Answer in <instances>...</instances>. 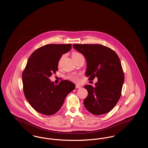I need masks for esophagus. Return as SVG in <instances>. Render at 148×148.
Returning a JSON list of instances; mask_svg holds the SVG:
<instances>
[{
	"instance_id": "obj_1",
	"label": "esophagus",
	"mask_w": 148,
	"mask_h": 148,
	"mask_svg": "<svg viewBox=\"0 0 148 148\" xmlns=\"http://www.w3.org/2000/svg\"><path fill=\"white\" fill-rule=\"evenodd\" d=\"M75 88H78V89H80V88H82V86H81L80 85H79L76 84V85H75Z\"/></svg>"
}]
</instances>
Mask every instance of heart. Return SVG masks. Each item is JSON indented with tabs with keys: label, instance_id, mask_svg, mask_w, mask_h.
<instances>
[{
	"label": "heart",
	"instance_id": "b5f03b06",
	"mask_svg": "<svg viewBox=\"0 0 148 148\" xmlns=\"http://www.w3.org/2000/svg\"><path fill=\"white\" fill-rule=\"evenodd\" d=\"M82 54H80V53H77V52H73V53H72V58H77V56H81ZM69 77L71 79V80H74V81H76V82H77L79 80V78L77 77V75H71V76H69Z\"/></svg>",
	"mask_w": 148,
	"mask_h": 148
}]
</instances>
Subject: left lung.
Returning a JSON list of instances; mask_svg holds the SVG:
<instances>
[{"mask_svg": "<svg viewBox=\"0 0 148 148\" xmlns=\"http://www.w3.org/2000/svg\"><path fill=\"white\" fill-rule=\"evenodd\" d=\"M73 47L86 59V77L91 80L98 77L95 86L84 85L88 92L84 100L85 108L95 115L109 112L119 100L124 81L119 56L112 49L100 44H75Z\"/></svg>", "mask_w": 148, "mask_h": 148, "instance_id": "obj_1", "label": "left lung"}]
</instances>
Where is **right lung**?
<instances>
[{
  "mask_svg": "<svg viewBox=\"0 0 148 148\" xmlns=\"http://www.w3.org/2000/svg\"><path fill=\"white\" fill-rule=\"evenodd\" d=\"M71 44H48L35 50L29 58L22 74L23 91L30 105L45 115L56 113L75 85L69 80L54 84L49 77L58 70V63Z\"/></svg>",
  "mask_w": 148,
  "mask_h": 148,
  "instance_id": "add662e5",
  "label": "right lung"
}]
</instances>
